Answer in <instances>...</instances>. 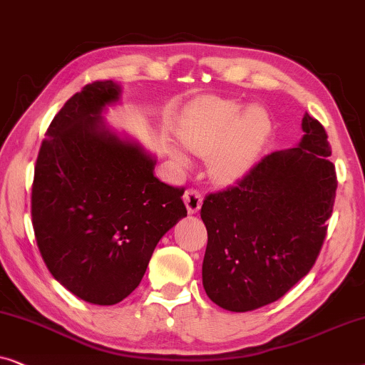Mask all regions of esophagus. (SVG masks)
Masks as SVG:
<instances>
[{"mask_svg": "<svg viewBox=\"0 0 365 365\" xmlns=\"http://www.w3.org/2000/svg\"><path fill=\"white\" fill-rule=\"evenodd\" d=\"M183 200H185V205L188 208V213H197L198 210H200L202 207V192L197 190V188H187L185 195H183Z\"/></svg>", "mask_w": 365, "mask_h": 365, "instance_id": "obj_1", "label": "esophagus"}]
</instances>
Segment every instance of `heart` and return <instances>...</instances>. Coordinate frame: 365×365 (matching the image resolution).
I'll return each instance as SVG.
<instances>
[{
    "mask_svg": "<svg viewBox=\"0 0 365 365\" xmlns=\"http://www.w3.org/2000/svg\"><path fill=\"white\" fill-rule=\"evenodd\" d=\"M269 132L270 118L264 108L250 106L242 113L240 105L215 96L192 105L178 126L180 140L193 152L208 155L222 145L213 157L212 172L225 182L249 167Z\"/></svg>",
    "mask_w": 365,
    "mask_h": 365,
    "instance_id": "heart-1",
    "label": "heart"
}]
</instances>
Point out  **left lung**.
I'll return each mask as SVG.
<instances>
[{
    "mask_svg": "<svg viewBox=\"0 0 365 365\" xmlns=\"http://www.w3.org/2000/svg\"><path fill=\"white\" fill-rule=\"evenodd\" d=\"M299 147L265 155L203 200V287L218 307L247 312L275 302L317 260L337 175L322 123L305 113Z\"/></svg>",
    "mask_w": 365,
    "mask_h": 365,
    "instance_id": "8db88e82",
    "label": "left lung"
}]
</instances>
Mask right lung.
Wrapping results in <instances>:
<instances>
[{
	"label": "right lung",
	"mask_w": 365,
	"mask_h": 365,
	"mask_svg": "<svg viewBox=\"0 0 365 365\" xmlns=\"http://www.w3.org/2000/svg\"><path fill=\"white\" fill-rule=\"evenodd\" d=\"M111 80L83 86L48 126L31 185V222L48 270L76 297L113 305L142 282L158 240L187 217L183 187L101 126L118 100Z\"/></svg>",
	"instance_id": "add662e5"
}]
</instances>
